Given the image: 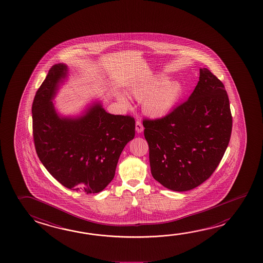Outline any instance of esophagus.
<instances>
[{
    "label": "esophagus",
    "instance_id": "34e87169",
    "mask_svg": "<svg viewBox=\"0 0 263 263\" xmlns=\"http://www.w3.org/2000/svg\"><path fill=\"white\" fill-rule=\"evenodd\" d=\"M143 129H144V127H143L141 121L137 120V122H136V131H137L138 133H141V132L143 131Z\"/></svg>",
    "mask_w": 263,
    "mask_h": 263
}]
</instances>
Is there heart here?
I'll list each match as a JSON object with an SVG mask.
<instances>
[{"instance_id":"1","label":"heart","mask_w":263,"mask_h":263,"mask_svg":"<svg viewBox=\"0 0 263 263\" xmlns=\"http://www.w3.org/2000/svg\"><path fill=\"white\" fill-rule=\"evenodd\" d=\"M130 92L138 101L144 100V110L149 116L161 117L170 112L183 94V87L177 81H167L164 76H157L147 81L136 84ZM121 102L127 105V100L119 95Z\"/></svg>"}]
</instances>
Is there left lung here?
I'll return each instance as SVG.
<instances>
[{
    "mask_svg": "<svg viewBox=\"0 0 263 263\" xmlns=\"http://www.w3.org/2000/svg\"><path fill=\"white\" fill-rule=\"evenodd\" d=\"M154 179L174 191L202 184L219 165L233 125L230 103L221 80L207 68L189 100L168 115L143 120Z\"/></svg>",
    "mask_w": 263,
    "mask_h": 263,
    "instance_id": "left-lung-1",
    "label": "left lung"
}]
</instances>
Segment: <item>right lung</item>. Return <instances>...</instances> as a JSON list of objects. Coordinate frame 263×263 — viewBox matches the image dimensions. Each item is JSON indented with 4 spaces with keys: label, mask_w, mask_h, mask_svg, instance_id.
<instances>
[{
    "label": "right lung",
    "mask_w": 263,
    "mask_h": 263,
    "mask_svg": "<svg viewBox=\"0 0 263 263\" xmlns=\"http://www.w3.org/2000/svg\"><path fill=\"white\" fill-rule=\"evenodd\" d=\"M67 66H51L32 104L33 138L37 157L65 187L98 193L110 184L121 152L135 137L133 116L108 114L100 103L79 118H63L51 100Z\"/></svg>",
    "instance_id": "right-lung-1"
}]
</instances>
